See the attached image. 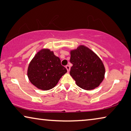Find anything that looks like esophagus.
Here are the masks:
<instances>
[{
  "label": "esophagus",
  "instance_id": "1",
  "mask_svg": "<svg viewBox=\"0 0 131 131\" xmlns=\"http://www.w3.org/2000/svg\"><path fill=\"white\" fill-rule=\"evenodd\" d=\"M66 69H67V71L68 72L70 71V67L68 65H67V66H66Z\"/></svg>",
  "mask_w": 131,
  "mask_h": 131
}]
</instances>
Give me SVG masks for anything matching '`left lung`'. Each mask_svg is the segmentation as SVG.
<instances>
[{
	"label": "left lung",
	"instance_id": "left-lung-1",
	"mask_svg": "<svg viewBox=\"0 0 131 131\" xmlns=\"http://www.w3.org/2000/svg\"><path fill=\"white\" fill-rule=\"evenodd\" d=\"M72 66L70 74L80 88L94 89L103 81L105 67L98 56L84 46H80L70 52Z\"/></svg>",
	"mask_w": 131,
	"mask_h": 131
}]
</instances>
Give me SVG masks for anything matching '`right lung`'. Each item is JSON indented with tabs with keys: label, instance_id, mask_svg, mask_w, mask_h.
<instances>
[{
	"label": "right lung",
	"instance_id": "right-lung-1",
	"mask_svg": "<svg viewBox=\"0 0 131 131\" xmlns=\"http://www.w3.org/2000/svg\"><path fill=\"white\" fill-rule=\"evenodd\" d=\"M67 72L59 57L49 49H42L29 64L27 75L32 84L39 89L49 90L54 88Z\"/></svg>",
	"mask_w": 131,
	"mask_h": 131
}]
</instances>
